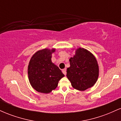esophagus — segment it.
<instances>
[{
	"label": "esophagus",
	"instance_id": "obj_1",
	"mask_svg": "<svg viewBox=\"0 0 121 121\" xmlns=\"http://www.w3.org/2000/svg\"><path fill=\"white\" fill-rule=\"evenodd\" d=\"M62 73H64V74L65 75V76H66V69H62Z\"/></svg>",
	"mask_w": 121,
	"mask_h": 121
}]
</instances>
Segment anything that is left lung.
<instances>
[{"label": "left lung", "instance_id": "obj_1", "mask_svg": "<svg viewBox=\"0 0 121 121\" xmlns=\"http://www.w3.org/2000/svg\"><path fill=\"white\" fill-rule=\"evenodd\" d=\"M69 61L70 67L67 68L66 77L73 88L84 91L95 84L99 75V67L91 52L83 48H77Z\"/></svg>", "mask_w": 121, "mask_h": 121}]
</instances>
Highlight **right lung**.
<instances>
[{"label":"right lung","mask_w":121,"mask_h":121,"mask_svg":"<svg viewBox=\"0 0 121 121\" xmlns=\"http://www.w3.org/2000/svg\"><path fill=\"white\" fill-rule=\"evenodd\" d=\"M55 49L45 48L32 56L28 66V79L31 86L38 92L49 93L55 90L64 74L51 60Z\"/></svg>","instance_id":"add662e5"}]
</instances>
